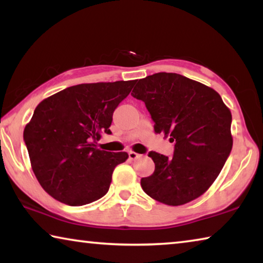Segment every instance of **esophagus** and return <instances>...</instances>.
<instances>
[{"mask_svg": "<svg viewBox=\"0 0 263 263\" xmlns=\"http://www.w3.org/2000/svg\"><path fill=\"white\" fill-rule=\"evenodd\" d=\"M140 157H141L140 154L133 152V151H130V152H128V159H130V160H136V159L140 158Z\"/></svg>", "mask_w": 263, "mask_h": 263, "instance_id": "34e87169", "label": "esophagus"}]
</instances>
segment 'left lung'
I'll use <instances>...</instances> for the list:
<instances>
[{
  "mask_svg": "<svg viewBox=\"0 0 263 263\" xmlns=\"http://www.w3.org/2000/svg\"><path fill=\"white\" fill-rule=\"evenodd\" d=\"M131 95L145 103L155 133L175 142L172 158L148 153L155 169L141 179L142 190L172 206L194 201L210 188L232 149L230 109L212 88L176 73L141 79Z\"/></svg>",
  "mask_w": 263,
  "mask_h": 263,
  "instance_id": "left-lung-1",
  "label": "left lung"
}]
</instances>
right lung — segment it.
Instances as JSON below:
<instances>
[{
    "instance_id": "add662e5",
    "label": "right lung",
    "mask_w": 263,
    "mask_h": 263,
    "mask_svg": "<svg viewBox=\"0 0 263 263\" xmlns=\"http://www.w3.org/2000/svg\"><path fill=\"white\" fill-rule=\"evenodd\" d=\"M135 83L78 84L34 109L23 138L35 177L57 201L81 206L108 193L115 167L128 155L101 151L97 141L102 133H111L114 111Z\"/></svg>"
}]
</instances>
